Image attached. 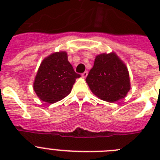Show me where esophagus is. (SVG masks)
<instances>
[{"instance_id":"esophagus-1","label":"esophagus","mask_w":160,"mask_h":160,"mask_svg":"<svg viewBox=\"0 0 160 160\" xmlns=\"http://www.w3.org/2000/svg\"><path fill=\"white\" fill-rule=\"evenodd\" d=\"M87 75H88V72H87V71H85V72H83L82 73V77L84 78L87 77Z\"/></svg>"}]
</instances>
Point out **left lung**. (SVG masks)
<instances>
[{"label":"left lung","instance_id":"8db88e82","mask_svg":"<svg viewBox=\"0 0 160 160\" xmlns=\"http://www.w3.org/2000/svg\"><path fill=\"white\" fill-rule=\"evenodd\" d=\"M86 81L96 96L109 102L123 98L131 88L128 68L114 53L98 55Z\"/></svg>","mask_w":160,"mask_h":160}]
</instances>
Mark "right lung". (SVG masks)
I'll return each instance as SVG.
<instances>
[{
  "label": "right lung",
  "mask_w": 160,
  "mask_h": 160,
  "mask_svg": "<svg viewBox=\"0 0 160 160\" xmlns=\"http://www.w3.org/2000/svg\"><path fill=\"white\" fill-rule=\"evenodd\" d=\"M81 77L73 70L66 52H57L44 59L38 69L33 89L40 99L54 103L71 92L76 78Z\"/></svg>",
  "instance_id": "obj_1"
}]
</instances>
